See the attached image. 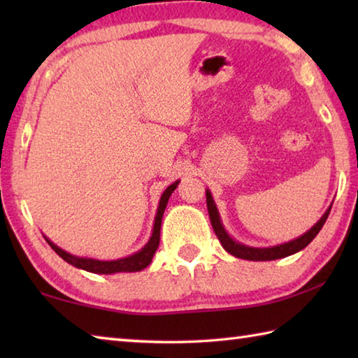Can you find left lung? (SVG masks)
I'll use <instances>...</instances> for the list:
<instances>
[{
  "instance_id": "obj_1",
  "label": "left lung",
  "mask_w": 358,
  "mask_h": 358,
  "mask_svg": "<svg viewBox=\"0 0 358 358\" xmlns=\"http://www.w3.org/2000/svg\"><path fill=\"white\" fill-rule=\"evenodd\" d=\"M207 207H208V215H210V221L211 226H213V230L216 234V237L220 238L221 245L224 250H226L229 254H232L235 257L240 259H246V260H275V259H281V257H287L290 254L299 252L303 248H306L314 240V237L319 234V230L322 229V226L327 221V217L330 215L331 207L325 211L324 216L320 217L317 224L314 227H311L305 235H301L296 240L289 241V243H284L280 246H273V248H250L245 245H240L237 241L232 240L227 235L226 230H224L220 215H217L216 205L211 199L210 191H207Z\"/></svg>"
}]
</instances>
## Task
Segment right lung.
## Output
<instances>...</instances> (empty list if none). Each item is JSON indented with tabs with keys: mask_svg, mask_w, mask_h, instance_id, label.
<instances>
[{
	"mask_svg": "<svg viewBox=\"0 0 358 358\" xmlns=\"http://www.w3.org/2000/svg\"><path fill=\"white\" fill-rule=\"evenodd\" d=\"M178 186V181H175L173 185H171L167 189L162 192L161 201H159V208H157L156 213V220H155V227H153V235L145 248H142L141 251L132 254L129 257L124 259H118V260H96V259H87V257H77L72 256V254L63 251L62 248H58L57 245H53L50 240H47V243L52 246V250L55 251L59 257L64 259L66 262L77 266V268L92 271V273H101V275H112V273H118V271H141L145 266H148L151 259H153L155 252L159 246V235H161V221H162V215H164L166 205L171 194L175 191V187Z\"/></svg>",
	"mask_w": 358,
	"mask_h": 358,
	"instance_id": "obj_1",
	"label": "right lung"
}]
</instances>
